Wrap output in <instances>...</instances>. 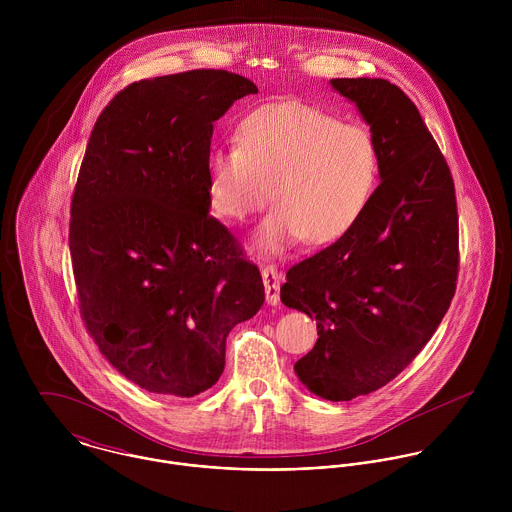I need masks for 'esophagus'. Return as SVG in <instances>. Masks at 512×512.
Wrapping results in <instances>:
<instances>
[{"mask_svg":"<svg viewBox=\"0 0 512 512\" xmlns=\"http://www.w3.org/2000/svg\"><path fill=\"white\" fill-rule=\"evenodd\" d=\"M262 280H264V288H266V301L270 305H278L280 303V274H278L276 266H272V264L262 266Z\"/></svg>","mask_w":512,"mask_h":512,"instance_id":"esophagus-1","label":"esophagus"}]
</instances>
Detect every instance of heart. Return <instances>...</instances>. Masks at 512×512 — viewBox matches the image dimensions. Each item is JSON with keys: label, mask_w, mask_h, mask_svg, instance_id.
I'll return each instance as SVG.
<instances>
[{"label": "heart", "mask_w": 512, "mask_h": 512, "mask_svg": "<svg viewBox=\"0 0 512 512\" xmlns=\"http://www.w3.org/2000/svg\"><path fill=\"white\" fill-rule=\"evenodd\" d=\"M209 199L220 217L244 220L278 207L254 234V248L278 254L303 238L319 246L343 236L376 189L380 151L372 132L299 100L248 114L238 142L207 157Z\"/></svg>", "instance_id": "b5f03b06"}]
</instances>
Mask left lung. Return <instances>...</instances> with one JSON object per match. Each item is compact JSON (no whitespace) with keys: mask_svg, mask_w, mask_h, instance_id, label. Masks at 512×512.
<instances>
[{"mask_svg":"<svg viewBox=\"0 0 512 512\" xmlns=\"http://www.w3.org/2000/svg\"><path fill=\"white\" fill-rule=\"evenodd\" d=\"M380 151V185L337 242L295 264L284 305L317 321L295 363L309 392L343 402L396 378L436 333L455 293V187L416 104L384 78H333Z\"/></svg>","mask_w":512,"mask_h":512,"instance_id":"obj_1","label":"left lung"}]
</instances>
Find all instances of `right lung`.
I'll use <instances>...</instances> for the list:
<instances>
[{"label":"right lung","instance_id":"obj_1","mask_svg":"<svg viewBox=\"0 0 512 512\" xmlns=\"http://www.w3.org/2000/svg\"><path fill=\"white\" fill-rule=\"evenodd\" d=\"M252 80L215 69L130 84L98 116L71 203L80 315L108 363L191 398L224 370L226 337L264 303L260 270L209 215L213 124Z\"/></svg>","mask_w":512,"mask_h":512}]
</instances>
